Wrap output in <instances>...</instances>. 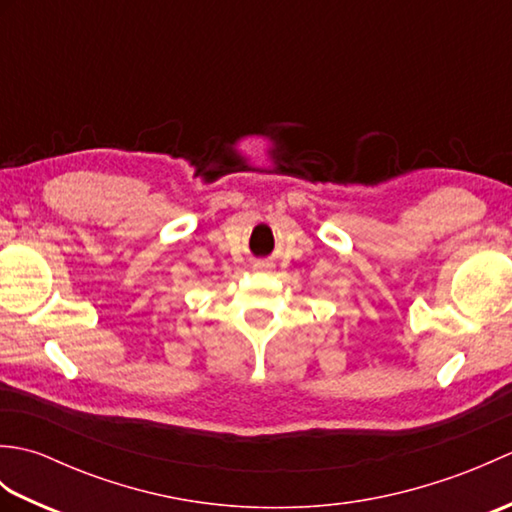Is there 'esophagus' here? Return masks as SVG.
<instances>
[{"instance_id": "obj_1", "label": "esophagus", "mask_w": 512, "mask_h": 512, "mask_svg": "<svg viewBox=\"0 0 512 512\" xmlns=\"http://www.w3.org/2000/svg\"><path fill=\"white\" fill-rule=\"evenodd\" d=\"M255 268H259V270H270V268H273V264H268V262H257V264H255Z\"/></svg>"}]
</instances>
